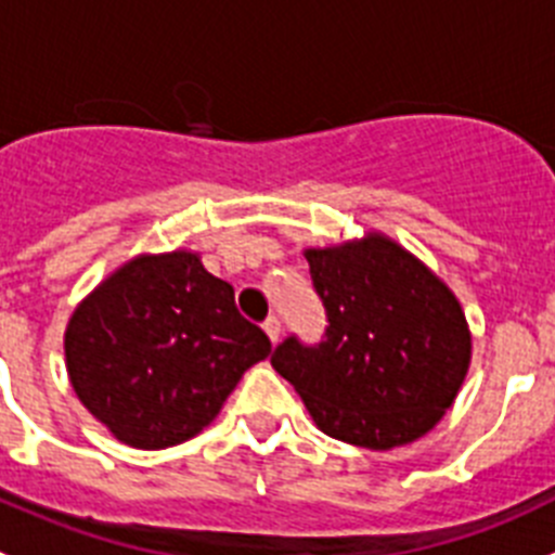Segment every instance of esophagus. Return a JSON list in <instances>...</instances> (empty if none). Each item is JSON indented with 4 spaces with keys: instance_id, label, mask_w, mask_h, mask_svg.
<instances>
[{
    "instance_id": "obj_1",
    "label": "esophagus",
    "mask_w": 555,
    "mask_h": 555,
    "mask_svg": "<svg viewBox=\"0 0 555 555\" xmlns=\"http://www.w3.org/2000/svg\"><path fill=\"white\" fill-rule=\"evenodd\" d=\"M262 328H266V334L271 337V343H276L279 334H282V321H279L276 314H271L266 323H262Z\"/></svg>"
}]
</instances>
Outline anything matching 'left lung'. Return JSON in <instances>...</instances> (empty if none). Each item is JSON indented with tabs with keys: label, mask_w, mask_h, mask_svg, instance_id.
<instances>
[{
	"label": "left lung",
	"mask_w": 555,
	"mask_h": 555,
	"mask_svg": "<svg viewBox=\"0 0 555 555\" xmlns=\"http://www.w3.org/2000/svg\"><path fill=\"white\" fill-rule=\"evenodd\" d=\"M304 257L328 326L318 346L284 339L273 371L328 437L371 451L421 439L456 401L470 367L459 298L382 232Z\"/></svg>",
	"instance_id": "obj_1"
}]
</instances>
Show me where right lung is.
Masks as SVG:
<instances>
[{
    "label": "right lung",
    "instance_id": "obj_1",
    "mask_svg": "<svg viewBox=\"0 0 555 555\" xmlns=\"http://www.w3.org/2000/svg\"><path fill=\"white\" fill-rule=\"evenodd\" d=\"M66 371L82 406L143 451L188 442L216 421L271 339L196 251L138 254L77 304Z\"/></svg>",
    "mask_w": 555,
    "mask_h": 555
}]
</instances>
